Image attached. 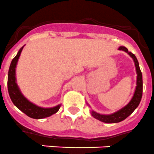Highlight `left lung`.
Listing matches in <instances>:
<instances>
[{"label": "left lung", "instance_id": "left-lung-1", "mask_svg": "<svg viewBox=\"0 0 154 154\" xmlns=\"http://www.w3.org/2000/svg\"><path fill=\"white\" fill-rule=\"evenodd\" d=\"M119 49L128 53L134 60L137 71V75H138L137 76V86L134 96H133L130 102L128 103L125 107L120 109V111L116 112L113 114H111V115H101V114L97 113L94 111L91 112L92 116L95 119H97L101 122H104V123H108V124L119 123L122 120H125L126 118L129 116L134 111V109L138 107L141 101V99H142V96H143V75H142V72H141L139 65H138V62L136 57L134 56V54L128 51V49L126 47L121 46L119 48Z\"/></svg>", "mask_w": 154, "mask_h": 154}]
</instances>
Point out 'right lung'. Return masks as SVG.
I'll return each instance as SVG.
<instances>
[{
  "label": "right lung",
  "mask_w": 154,
  "mask_h": 154,
  "mask_svg": "<svg viewBox=\"0 0 154 154\" xmlns=\"http://www.w3.org/2000/svg\"><path fill=\"white\" fill-rule=\"evenodd\" d=\"M23 48L19 50L17 55L14 57L10 64L8 75V91L9 94L10 98L13 104L18 109L21 110L23 113L28 116L29 117L33 119H42V118L49 117L53 114L56 113L59 110L60 105H57L53 108H41L30 102L26 98L23 97L19 90L17 84L16 82V67L18 59L22 52Z\"/></svg>",
  "instance_id": "1"
}]
</instances>
